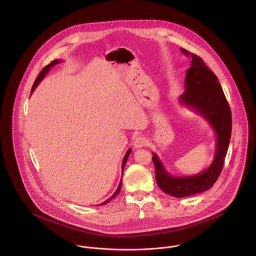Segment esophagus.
Segmentation results:
<instances>
[{
  "label": "esophagus",
  "mask_w": 256,
  "mask_h": 256,
  "mask_svg": "<svg viewBox=\"0 0 256 256\" xmlns=\"http://www.w3.org/2000/svg\"><path fill=\"white\" fill-rule=\"evenodd\" d=\"M147 144V140L144 136H138L136 138L134 142V146L136 148H142L143 146H145Z\"/></svg>",
  "instance_id": "34e87169"
}]
</instances>
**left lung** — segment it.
<instances>
[{
	"mask_svg": "<svg viewBox=\"0 0 256 256\" xmlns=\"http://www.w3.org/2000/svg\"><path fill=\"white\" fill-rule=\"evenodd\" d=\"M180 50L192 58L190 68L186 70V90L180 96V101L210 122L217 136V145L215 158L210 167L190 176H172L153 153L155 178L159 188L165 194L178 198L200 194L213 186L223 169L232 134V113L218 78L201 58L186 49Z\"/></svg>",
	"mask_w": 256,
	"mask_h": 256,
	"instance_id": "8db88e82",
	"label": "left lung"
}]
</instances>
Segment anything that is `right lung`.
<instances>
[{"instance_id":"right-lung-1","label":"right lung","mask_w":256,"mask_h":256,"mask_svg":"<svg viewBox=\"0 0 256 256\" xmlns=\"http://www.w3.org/2000/svg\"><path fill=\"white\" fill-rule=\"evenodd\" d=\"M60 60H53L52 62H50L48 66H46L41 72H40V74H38V76H37V78H36V80L34 82V84H33V86H32V88H31V93L33 92V90L36 88V86H38V84L42 80V78L45 76V74L49 72V70L52 68V66H54L55 64H57L58 62H60ZM130 152H132V148H130L128 151H126V155H124V160H122V169L124 170V165H126V160H128V156H130ZM120 188H122V180H120V184H118V188H116V190L114 192V194L110 198L107 199V200H105L103 203H101L100 205H104V204H107L108 202H110L112 199H114L118 194V192H120Z\"/></svg>"}]
</instances>
